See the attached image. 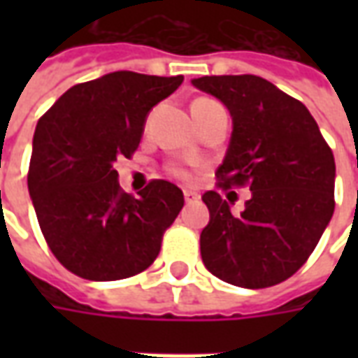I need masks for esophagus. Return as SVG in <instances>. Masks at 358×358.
<instances>
[{
    "mask_svg": "<svg viewBox=\"0 0 358 358\" xmlns=\"http://www.w3.org/2000/svg\"><path fill=\"white\" fill-rule=\"evenodd\" d=\"M184 199H186V203H194L199 199V194L192 192V189H184Z\"/></svg>",
    "mask_w": 358,
    "mask_h": 358,
    "instance_id": "1",
    "label": "esophagus"
}]
</instances>
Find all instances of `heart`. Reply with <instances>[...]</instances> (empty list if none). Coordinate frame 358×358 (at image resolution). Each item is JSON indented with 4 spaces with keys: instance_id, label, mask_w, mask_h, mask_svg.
<instances>
[{
    "instance_id": "obj_1",
    "label": "heart",
    "mask_w": 358,
    "mask_h": 358,
    "mask_svg": "<svg viewBox=\"0 0 358 358\" xmlns=\"http://www.w3.org/2000/svg\"><path fill=\"white\" fill-rule=\"evenodd\" d=\"M205 101H209V99H197L194 105H197V103H205ZM169 172H171L172 176H176V178L180 180H186V182H189V180L194 178V176H192V172L187 171V169H184V166H178V164H172L171 169H169Z\"/></svg>"
}]
</instances>
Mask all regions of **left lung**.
I'll return each mask as SVG.
<instances>
[{
	"mask_svg": "<svg viewBox=\"0 0 358 358\" xmlns=\"http://www.w3.org/2000/svg\"><path fill=\"white\" fill-rule=\"evenodd\" d=\"M192 84L232 115L218 187L251 189L240 217L218 192L203 195L210 215L199 240L203 263L232 285L280 284L307 263L334 215V153L307 107L261 76H203Z\"/></svg>",
	"mask_w": 358,
	"mask_h": 358,
	"instance_id": "8db88e82",
	"label": "left lung"
}]
</instances>
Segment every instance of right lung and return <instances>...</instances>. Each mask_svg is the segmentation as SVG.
Listing matches in <instances>:
<instances>
[{
	"mask_svg": "<svg viewBox=\"0 0 358 358\" xmlns=\"http://www.w3.org/2000/svg\"><path fill=\"white\" fill-rule=\"evenodd\" d=\"M182 82L117 71L66 90L38 120L28 192L51 253L76 276L122 280L159 255L184 194L166 180L126 194L113 163L134 155L148 113Z\"/></svg>",
	"mask_w": 358,
	"mask_h": 358,
	"instance_id": "obj_1",
	"label": "right lung"
}]
</instances>
